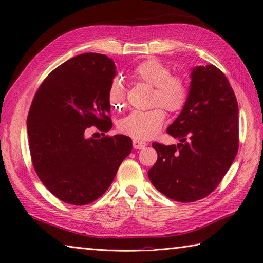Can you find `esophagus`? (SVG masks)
Returning a JSON list of instances; mask_svg holds the SVG:
<instances>
[{"mask_svg": "<svg viewBox=\"0 0 263 263\" xmlns=\"http://www.w3.org/2000/svg\"><path fill=\"white\" fill-rule=\"evenodd\" d=\"M148 144L145 141H141V140H138V139H134L133 140V146L135 149H142L145 148Z\"/></svg>", "mask_w": 263, "mask_h": 263, "instance_id": "34e87169", "label": "esophagus"}]
</instances>
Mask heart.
Here are the masks:
<instances>
[{"label":"heart","instance_id":"b5f03b06","mask_svg":"<svg viewBox=\"0 0 263 263\" xmlns=\"http://www.w3.org/2000/svg\"><path fill=\"white\" fill-rule=\"evenodd\" d=\"M171 70L156 58H149L134 68L133 76L138 80L155 86L149 110H135L125 117L119 128L138 140H148L160 132L165 119L162 106L169 113H179L187 101V89L180 77L171 76ZM108 102L112 108L119 110L125 106V87L121 80H115L108 90ZM159 105V107L156 105Z\"/></svg>","mask_w":263,"mask_h":263}]
</instances>
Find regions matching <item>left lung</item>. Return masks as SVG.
Returning a JSON list of instances; mask_svg holds the SVG:
<instances>
[{
  "mask_svg": "<svg viewBox=\"0 0 263 263\" xmlns=\"http://www.w3.org/2000/svg\"><path fill=\"white\" fill-rule=\"evenodd\" d=\"M187 101L166 129L178 146L154 142L157 162L148 171L154 186L171 200L190 203L217 187L239 145L238 103L227 78L213 65L191 72Z\"/></svg>",
  "mask_w": 263,
  "mask_h": 263,
  "instance_id": "1",
  "label": "left lung"
}]
</instances>
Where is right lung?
<instances>
[{
	"mask_svg": "<svg viewBox=\"0 0 263 263\" xmlns=\"http://www.w3.org/2000/svg\"><path fill=\"white\" fill-rule=\"evenodd\" d=\"M116 76L113 59L86 52L63 62L45 79L27 117L31 161L38 178L62 202L92 203L112 184L132 139L105 136L112 128L108 90ZM103 131L87 139V129Z\"/></svg>",
	"mask_w": 263,
	"mask_h": 263,
	"instance_id": "obj_1",
	"label": "right lung"
}]
</instances>
